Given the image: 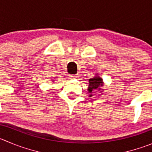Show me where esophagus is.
Masks as SVG:
<instances>
[{"mask_svg":"<svg viewBox=\"0 0 152 152\" xmlns=\"http://www.w3.org/2000/svg\"><path fill=\"white\" fill-rule=\"evenodd\" d=\"M69 77L71 78V79H76V78L78 77V75L77 74H71V75H69Z\"/></svg>","mask_w":152,"mask_h":152,"instance_id":"obj_1","label":"esophagus"}]
</instances>
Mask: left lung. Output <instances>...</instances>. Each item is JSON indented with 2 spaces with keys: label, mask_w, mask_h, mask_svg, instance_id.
<instances>
[{
  "label": "left lung",
  "mask_w": 152,
  "mask_h": 152,
  "mask_svg": "<svg viewBox=\"0 0 152 152\" xmlns=\"http://www.w3.org/2000/svg\"><path fill=\"white\" fill-rule=\"evenodd\" d=\"M103 86V81H102L101 78H100L99 76H95V77L89 79V86L88 89L90 93H92L94 90L100 89V86ZM91 96L92 95L91 94Z\"/></svg>",
  "instance_id": "8db88e82"
}]
</instances>
